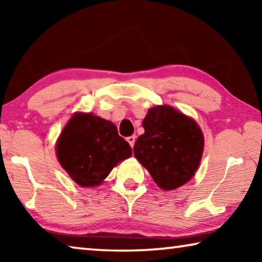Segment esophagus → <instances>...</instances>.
Wrapping results in <instances>:
<instances>
[{"label":"esophagus","mask_w":262,"mask_h":262,"mask_svg":"<svg viewBox=\"0 0 262 262\" xmlns=\"http://www.w3.org/2000/svg\"><path fill=\"white\" fill-rule=\"evenodd\" d=\"M127 141H128V143L130 144V147L133 148V147H134V144H135L136 136H135V135H132V136H129V137H127Z\"/></svg>","instance_id":"34e87169"}]
</instances>
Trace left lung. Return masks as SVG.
Instances as JSON below:
<instances>
[{
  "instance_id": "left-lung-1",
  "label": "left lung",
  "mask_w": 262,
  "mask_h": 262,
  "mask_svg": "<svg viewBox=\"0 0 262 262\" xmlns=\"http://www.w3.org/2000/svg\"><path fill=\"white\" fill-rule=\"evenodd\" d=\"M134 145L137 161L159 187L176 189L192 178L203 152V135L193 119L170 106H156L143 120Z\"/></svg>"
}]
</instances>
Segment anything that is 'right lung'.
<instances>
[{
	"mask_svg": "<svg viewBox=\"0 0 262 262\" xmlns=\"http://www.w3.org/2000/svg\"><path fill=\"white\" fill-rule=\"evenodd\" d=\"M56 154L75 183L94 187L119 162L132 156V148L111 121L91 113H76L61 133Z\"/></svg>",
	"mask_w": 262,
	"mask_h": 262,
	"instance_id": "right-lung-1",
	"label": "right lung"
}]
</instances>
